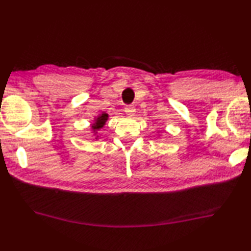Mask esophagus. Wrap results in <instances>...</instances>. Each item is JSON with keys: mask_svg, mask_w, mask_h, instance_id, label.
<instances>
[{"mask_svg": "<svg viewBox=\"0 0 251 251\" xmlns=\"http://www.w3.org/2000/svg\"><path fill=\"white\" fill-rule=\"evenodd\" d=\"M125 113L127 114V116L132 117L134 115V113H135V108L133 106H131V105H127L125 107Z\"/></svg>", "mask_w": 251, "mask_h": 251, "instance_id": "obj_1", "label": "esophagus"}]
</instances>
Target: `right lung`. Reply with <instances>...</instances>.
I'll list each match as a JSON object with an SVG mask.
<instances>
[{
    "label": "right lung",
    "instance_id": "right-lung-1",
    "mask_svg": "<svg viewBox=\"0 0 251 251\" xmlns=\"http://www.w3.org/2000/svg\"><path fill=\"white\" fill-rule=\"evenodd\" d=\"M108 118V115L106 113H102L101 115L99 116V118L96 119V121L94 124H92V129L93 131H96V130H100V128H102L106 122V120Z\"/></svg>",
    "mask_w": 251,
    "mask_h": 251
}]
</instances>
